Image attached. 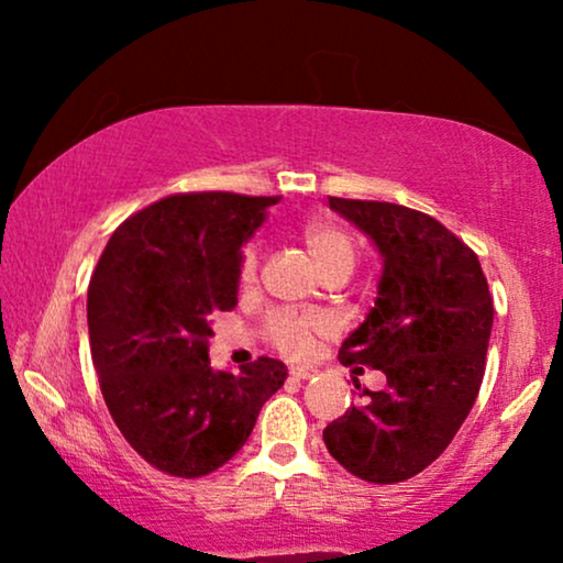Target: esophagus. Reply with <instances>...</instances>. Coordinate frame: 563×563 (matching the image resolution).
I'll return each mask as SVG.
<instances>
[{
    "label": "esophagus",
    "instance_id": "1",
    "mask_svg": "<svg viewBox=\"0 0 563 563\" xmlns=\"http://www.w3.org/2000/svg\"><path fill=\"white\" fill-rule=\"evenodd\" d=\"M314 374H318V372H314V368H310V366H291L289 368L291 379H299V382L310 379V376H314Z\"/></svg>",
    "mask_w": 563,
    "mask_h": 563
}]
</instances>
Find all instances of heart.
Here are the masks:
<instances>
[{"instance_id": "obj_1", "label": "heart", "mask_w": 563, "mask_h": 563, "mask_svg": "<svg viewBox=\"0 0 563 563\" xmlns=\"http://www.w3.org/2000/svg\"><path fill=\"white\" fill-rule=\"evenodd\" d=\"M302 238L310 249L314 264L322 272V268L349 264L353 266L356 261V249H353V241L349 233H343L341 228L330 225V222H307L302 230ZM258 268V245L249 243L243 249L241 258V282L249 284L256 279ZM328 330V320L320 318V314H307V312H291L282 310L274 312L266 322V335L272 345H276L287 356H305V353L312 351L314 338Z\"/></svg>"}]
</instances>
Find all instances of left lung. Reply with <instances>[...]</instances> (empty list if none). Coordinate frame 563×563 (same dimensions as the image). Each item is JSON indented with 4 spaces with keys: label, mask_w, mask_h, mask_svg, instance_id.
<instances>
[{
    "label": "left lung",
    "mask_w": 563,
    "mask_h": 563,
    "mask_svg": "<svg viewBox=\"0 0 563 563\" xmlns=\"http://www.w3.org/2000/svg\"><path fill=\"white\" fill-rule=\"evenodd\" d=\"M328 202L384 261L374 307L338 358L379 368L387 387L364 389L322 441L358 479L405 482L449 449L474 407L495 307L476 253L435 218L391 202Z\"/></svg>",
    "instance_id": "8db88e82"
}]
</instances>
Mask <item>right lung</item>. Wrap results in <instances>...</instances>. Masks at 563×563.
Listing matches in <instances>:
<instances>
[{
    "label": "right lung",
    "instance_id": "add662e5",
    "mask_svg": "<svg viewBox=\"0 0 563 563\" xmlns=\"http://www.w3.org/2000/svg\"><path fill=\"white\" fill-rule=\"evenodd\" d=\"M279 197L191 191L114 230L89 282L91 361L114 426L161 472L195 479L249 441L287 366H210V318L238 305L243 243Z\"/></svg>",
    "mask_w": 563,
    "mask_h": 563
}]
</instances>
